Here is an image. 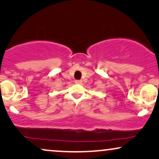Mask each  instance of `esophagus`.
<instances>
[{
    "label": "esophagus",
    "mask_w": 159,
    "mask_h": 159,
    "mask_svg": "<svg viewBox=\"0 0 159 159\" xmlns=\"http://www.w3.org/2000/svg\"><path fill=\"white\" fill-rule=\"evenodd\" d=\"M75 83L77 84H81L82 83V80H75Z\"/></svg>",
    "instance_id": "34e87169"
}]
</instances>
